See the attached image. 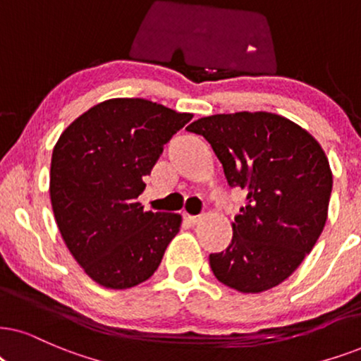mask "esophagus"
Returning <instances> with one entry per match:
<instances>
[{
    "mask_svg": "<svg viewBox=\"0 0 361 361\" xmlns=\"http://www.w3.org/2000/svg\"><path fill=\"white\" fill-rule=\"evenodd\" d=\"M183 218L186 223H190V225H196V223H200V220H202L200 216H191V214H183Z\"/></svg>",
    "mask_w": 361,
    "mask_h": 361,
    "instance_id": "obj_1",
    "label": "esophagus"
}]
</instances>
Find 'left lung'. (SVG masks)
Returning a JSON list of instances; mask_svg holds the SVG:
<instances>
[{
    "label": "left lung",
    "mask_w": 361,
    "mask_h": 361,
    "mask_svg": "<svg viewBox=\"0 0 361 361\" xmlns=\"http://www.w3.org/2000/svg\"><path fill=\"white\" fill-rule=\"evenodd\" d=\"M186 130L212 145L228 185L246 193L230 246L209 255L213 275L241 293L280 285L312 252L326 221L333 176L320 143L267 111L204 116Z\"/></svg>",
    "instance_id": "obj_1"
}]
</instances>
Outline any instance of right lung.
<instances>
[{
    "label": "right lung",
    "instance_id": "right-lung-1",
    "mask_svg": "<svg viewBox=\"0 0 361 361\" xmlns=\"http://www.w3.org/2000/svg\"><path fill=\"white\" fill-rule=\"evenodd\" d=\"M191 118L143 98H113L76 118L54 145V220L73 258L104 288L147 281L180 231V214L145 212L136 198L163 147Z\"/></svg>",
    "mask_w": 361,
    "mask_h": 361
}]
</instances>
